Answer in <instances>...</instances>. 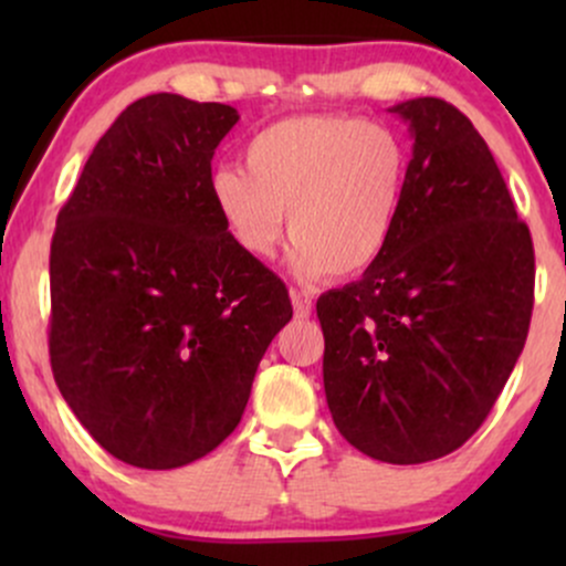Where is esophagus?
<instances>
[{"instance_id":"34e87169","label":"esophagus","mask_w":566,"mask_h":566,"mask_svg":"<svg viewBox=\"0 0 566 566\" xmlns=\"http://www.w3.org/2000/svg\"><path fill=\"white\" fill-rule=\"evenodd\" d=\"M290 301H292V308H295L297 319H308L311 308H314V303H311V297L305 295V292L292 290V292H290Z\"/></svg>"}]
</instances>
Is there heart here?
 <instances>
[{
  "label": "heart",
  "instance_id": "obj_1",
  "mask_svg": "<svg viewBox=\"0 0 566 566\" xmlns=\"http://www.w3.org/2000/svg\"><path fill=\"white\" fill-rule=\"evenodd\" d=\"M244 167H220L210 197L244 255L265 261L284 237L297 279L359 276L391 242L407 197L409 148L356 116H292L247 143Z\"/></svg>",
  "mask_w": 566,
  "mask_h": 566
}]
</instances>
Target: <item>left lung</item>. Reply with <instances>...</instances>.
Masks as SVG:
<instances>
[{"instance_id":"left-lung-1","label":"left lung","mask_w":566,"mask_h":566,"mask_svg":"<svg viewBox=\"0 0 566 566\" xmlns=\"http://www.w3.org/2000/svg\"><path fill=\"white\" fill-rule=\"evenodd\" d=\"M388 112L412 135L399 223L316 316L337 431L369 458L415 465L463 447L497 401L527 340L535 252L469 116L439 97Z\"/></svg>"}]
</instances>
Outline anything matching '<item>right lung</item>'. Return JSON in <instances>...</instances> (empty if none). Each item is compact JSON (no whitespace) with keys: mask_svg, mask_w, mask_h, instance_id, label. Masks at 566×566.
Instances as JSON below:
<instances>
[{"mask_svg":"<svg viewBox=\"0 0 566 566\" xmlns=\"http://www.w3.org/2000/svg\"><path fill=\"white\" fill-rule=\"evenodd\" d=\"M226 103L159 93L106 129L50 247V365L90 437L170 471L242 420L265 348L292 319L282 279L244 255L210 197Z\"/></svg>","mask_w":566,"mask_h":566,"instance_id":"right-lung-1","label":"right lung"}]
</instances>
